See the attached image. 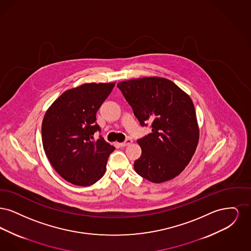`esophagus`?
I'll use <instances>...</instances> for the list:
<instances>
[{
  "label": "esophagus",
  "instance_id": "1",
  "mask_svg": "<svg viewBox=\"0 0 251 251\" xmlns=\"http://www.w3.org/2000/svg\"><path fill=\"white\" fill-rule=\"evenodd\" d=\"M131 143H132V140L129 138V139H127L125 142H123V143H120V147H122V148H123V147H127V146L131 145Z\"/></svg>",
  "mask_w": 251,
  "mask_h": 251
}]
</instances>
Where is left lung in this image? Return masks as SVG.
Listing matches in <instances>:
<instances>
[{"instance_id":"left-lung-1","label":"left lung","mask_w":251,"mask_h":251,"mask_svg":"<svg viewBox=\"0 0 251 251\" xmlns=\"http://www.w3.org/2000/svg\"><path fill=\"white\" fill-rule=\"evenodd\" d=\"M117 85L140 124L152 121V132L137 140L142 153L134 162V170L154 183L174 179L189 164L199 143L191 98L172 81L157 76Z\"/></svg>"}]
</instances>
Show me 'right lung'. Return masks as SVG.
I'll return each instance as SVG.
<instances>
[{"mask_svg":"<svg viewBox=\"0 0 251 251\" xmlns=\"http://www.w3.org/2000/svg\"><path fill=\"white\" fill-rule=\"evenodd\" d=\"M116 83H89L66 90L48 108L42 121V144L50 165L63 179L89 186L100 179L115 148L100 139L96 114Z\"/></svg>","mask_w":251,"mask_h":251,"instance_id":"right-lung-1","label":"right lung"}]
</instances>
